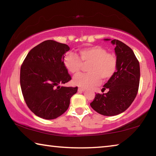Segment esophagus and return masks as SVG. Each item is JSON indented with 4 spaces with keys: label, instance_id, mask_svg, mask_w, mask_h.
<instances>
[{
    "label": "esophagus",
    "instance_id": "esophagus-1",
    "mask_svg": "<svg viewBox=\"0 0 156 156\" xmlns=\"http://www.w3.org/2000/svg\"><path fill=\"white\" fill-rule=\"evenodd\" d=\"M85 91V89L84 88H82V87L78 88V91Z\"/></svg>",
    "mask_w": 156,
    "mask_h": 156
}]
</instances>
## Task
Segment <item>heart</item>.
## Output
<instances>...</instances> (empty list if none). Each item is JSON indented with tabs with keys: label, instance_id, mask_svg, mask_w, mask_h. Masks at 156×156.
<instances>
[{
	"label": "heart",
	"instance_id": "obj_1",
	"mask_svg": "<svg viewBox=\"0 0 156 156\" xmlns=\"http://www.w3.org/2000/svg\"><path fill=\"white\" fill-rule=\"evenodd\" d=\"M64 64L72 74L80 72L83 64H89V73H80L73 79L75 85L86 88L98 84L101 78L104 80L112 78L117 70L118 61L114 55L109 54L103 47L92 46L80 49L79 57L68 53L64 57Z\"/></svg>",
	"mask_w": 156,
	"mask_h": 156
}]
</instances>
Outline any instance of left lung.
<instances>
[{"mask_svg": "<svg viewBox=\"0 0 156 156\" xmlns=\"http://www.w3.org/2000/svg\"><path fill=\"white\" fill-rule=\"evenodd\" d=\"M112 43L115 46L117 71L102 89L109 91L97 94L90 103L96 112L107 116L120 114L128 109L138 94L140 76L139 61L133 50L116 39Z\"/></svg>", "mask_w": 156, "mask_h": 156, "instance_id": "1", "label": "left lung"}]
</instances>
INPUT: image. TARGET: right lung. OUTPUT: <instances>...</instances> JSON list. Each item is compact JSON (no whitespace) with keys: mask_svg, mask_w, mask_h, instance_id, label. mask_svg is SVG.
Returning <instances> with one entry per match:
<instances>
[{"mask_svg":"<svg viewBox=\"0 0 156 156\" xmlns=\"http://www.w3.org/2000/svg\"><path fill=\"white\" fill-rule=\"evenodd\" d=\"M69 50L67 44L45 41L30 50L21 65L23 98L29 109L43 119L63 114L78 91V87H60L72 80L64 64V55Z\"/></svg>","mask_w":156,"mask_h":156,"instance_id":"right-lung-1","label":"right lung"}]
</instances>
